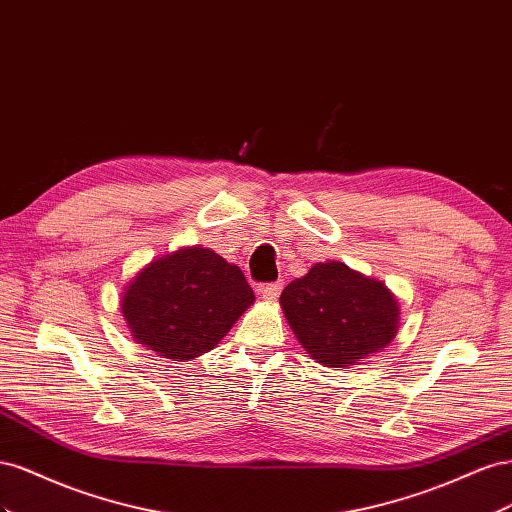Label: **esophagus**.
Instances as JSON below:
<instances>
[{"label": "esophagus", "instance_id": "esophagus-1", "mask_svg": "<svg viewBox=\"0 0 512 512\" xmlns=\"http://www.w3.org/2000/svg\"><path fill=\"white\" fill-rule=\"evenodd\" d=\"M280 292H282V284H265V286H258L260 299H265V301H275L277 297H280Z\"/></svg>", "mask_w": 512, "mask_h": 512}]
</instances>
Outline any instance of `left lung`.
<instances>
[{"mask_svg": "<svg viewBox=\"0 0 512 512\" xmlns=\"http://www.w3.org/2000/svg\"><path fill=\"white\" fill-rule=\"evenodd\" d=\"M305 352L324 367H354L389 346L399 331V303L384 282L344 262H316L280 297Z\"/></svg>", "mask_w": 512, "mask_h": 512, "instance_id": "1", "label": "left lung"}]
</instances>
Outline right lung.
Listing matches in <instances>:
<instances>
[{"instance_id": "obj_1", "label": "right lung", "mask_w": 512, "mask_h": 512, "mask_svg": "<svg viewBox=\"0 0 512 512\" xmlns=\"http://www.w3.org/2000/svg\"><path fill=\"white\" fill-rule=\"evenodd\" d=\"M254 301L237 265L188 245L136 271L119 307L136 344L164 359L192 361L218 346Z\"/></svg>"}]
</instances>
